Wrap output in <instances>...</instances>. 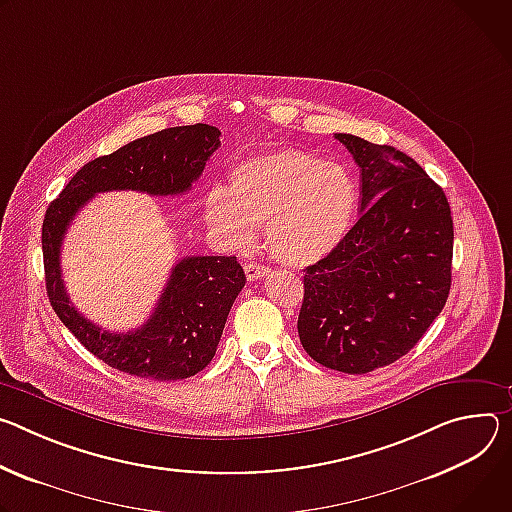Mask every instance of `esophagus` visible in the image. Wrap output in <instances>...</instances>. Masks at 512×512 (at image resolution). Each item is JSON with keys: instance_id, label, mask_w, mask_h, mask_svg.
I'll list each match as a JSON object with an SVG mask.
<instances>
[{"instance_id": "34e87169", "label": "esophagus", "mask_w": 512, "mask_h": 512, "mask_svg": "<svg viewBox=\"0 0 512 512\" xmlns=\"http://www.w3.org/2000/svg\"><path fill=\"white\" fill-rule=\"evenodd\" d=\"M244 272H246V278H248V280H258V278L266 276V274L270 272V268H268V266H262V264H256V262H248V264L244 266Z\"/></svg>"}]
</instances>
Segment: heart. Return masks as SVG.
I'll use <instances>...</instances> for the list:
<instances>
[{
  "mask_svg": "<svg viewBox=\"0 0 512 512\" xmlns=\"http://www.w3.org/2000/svg\"><path fill=\"white\" fill-rule=\"evenodd\" d=\"M358 187L344 166L299 148H276L236 162L227 191L211 189L203 213L232 248L254 242L262 227L268 252L287 266H309L350 232Z\"/></svg>",
  "mask_w": 512,
  "mask_h": 512,
  "instance_id": "b5f03b06",
  "label": "heart"
}]
</instances>
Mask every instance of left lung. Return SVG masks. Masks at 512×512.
<instances>
[{
    "mask_svg": "<svg viewBox=\"0 0 512 512\" xmlns=\"http://www.w3.org/2000/svg\"><path fill=\"white\" fill-rule=\"evenodd\" d=\"M362 170L360 219L303 272L297 321L325 368L366 374L405 356L451 287L453 221L443 189L405 152L335 134Z\"/></svg>",
    "mask_w": 512,
    "mask_h": 512,
    "instance_id": "8db88e82",
    "label": "left lung"
}]
</instances>
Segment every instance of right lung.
<instances>
[{"label":"right lung","mask_w":512,"mask_h":512,"mask_svg":"<svg viewBox=\"0 0 512 512\" xmlns=\"http://www.w3.org/2000/svg\"><path fill=\"white\" fill-rule=\"evenodd\" d=\"M221 132L207 124L166 128L87 162L44 215L42 256L50 305L79 342L107 366L150 380H181L215 356L227 315L246 285L236 256H187L170 270L150 319L126 333H111L85 319L69 301L61 246L73 217L105 191L181 195L201 177L219 148Z\"/></svg>","instance_id":"1"}]
</instances>
